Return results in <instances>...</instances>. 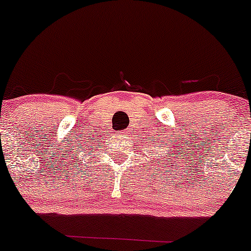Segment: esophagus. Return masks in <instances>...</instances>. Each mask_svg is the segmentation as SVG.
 Masks as SVG:
<instances>
[{
    "label": "esophagus",
    "instance_id": "1",
    "mask_svg": "<svg viewBox=\"0 0 251 251\" xmlns=\"http://www.w3.org/2000/svg\"><path fill=\"white\" fill-rule=\"evenodd\" d=\"M129 131H130V130H128V129H126V130H125V134H129Z\"/></svg>",
    "mask_w": 251,
    "mask_h": 251
}]
</instances>
